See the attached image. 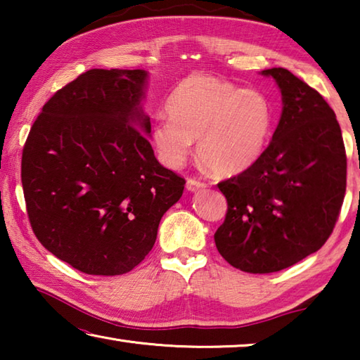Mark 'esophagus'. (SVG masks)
Listing matches in <instances>:
<instances>
[{
    "mask_svg": "<svg viewBox=\"0 0 360 360\" xmlns=\"http://www.w3.org/2000/svg\"><path fill=\"white\" fill-rule=\"evenodd\" d=\"M186 187H187V191H191V192H197V191H202V188H205V187H206V184H205V182H202V181L191 178V179H187V184H186Z\"/></svg>",
    "mask_w": 360,
    "mask_h": 360,
    "instance_id": "1",
    "label": "esophagus"
}]
</instances>
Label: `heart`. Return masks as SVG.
I'll use <instances>...</instances> for the list:
<instances>
[{
	"label": "heart",
	"instance_id": "1",
	"mask_svg": "<svg viewBox=\"0 0 360 360\" xmlns=\"http://www.w3.org/2000/svg\"><path fill=\"white\" fill-rule=\"evenodd\" d=\"M169 119H158L150 139L163 165L181 168L198 139L197 154L212 173H241L264 154L273 130L266 96L210 75H192L167 101Z\"/></svg>",
	"mask_w": 360,
	"mask_h": 360
}]
</instances>
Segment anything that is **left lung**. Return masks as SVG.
<instances>
[{
    "label": "left lung",
    "instance_id": "left-lung-1",
    "mask_svg": "<svg viewBox=\"0 0 360 360\" xmlns=\"http://www.w3.org/2000/svg\"><path fill=\"white\" fill-rule=\"evenodd\" d=\"M262 75L281 90V119L259 160L217 184L227 214L216 248L248 273L284 270L324 246L346 192V152L333 109L289 70Z\"/></svg>",
    "mask_w": 360,
    "mask_h": 360
}]
</instances>
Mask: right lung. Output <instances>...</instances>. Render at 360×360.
<instances>
[{
  "label": "right lung",
  "instance_id": "1",
  "mask_svg": "<svg viewBox=\"0 0 360 360\" xmlns=\"http://www.w3.org/2000/svg\"><path fill=\"white\" fill-rule=\"evenodd\" d=\"M144 70H89L49 100L22 152L36 238L87 275H124L154 246L186 181L149 143Z\"/></svg>",
  "mask_w": 360,
  "mask_h": 360
}]
</instances>
